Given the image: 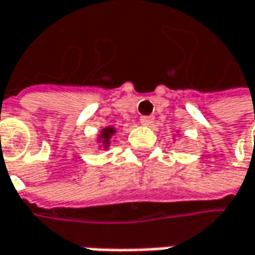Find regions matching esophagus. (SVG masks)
I'll return each instance as SVG.
<instances>
[{
  "label": "esophagus",
  "instance_id": "obj_1",
  "mask_svg": "<svg viewBox=\"0 0 255 255\" xmlns=\"http://www.w3.org/2000/svg\"><path fill=\"white\" fill-rule=\"evenodd\" d=\"M153 120H154V118H153L151 115H144V117L140 118V123H141L143 126H150L151 123H153Z\"/></svg>",
  "mask_w": 255,
  "mask_h": 255
}]
</instances>
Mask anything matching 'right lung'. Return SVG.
<instances>
[{
    "label": "right lung",
    "mask_w": 255,
    "mask_h": 255,
    "mask_svg": "<svg viewBox=\"0 0 255 255\" xmlns=\"http://www.w3.org/2000/svg\"><path fill=\"white\" fill-rule=\"evenodd\" d=\"M115 132H117V129H115L114 127L104 128V129L101 131L99 137H98V143H101V146H99V147L108 149V147H109V144H111V138H112V135H114Z\"/></svg>",
    "instance_id": "1"
}]
</instances>
